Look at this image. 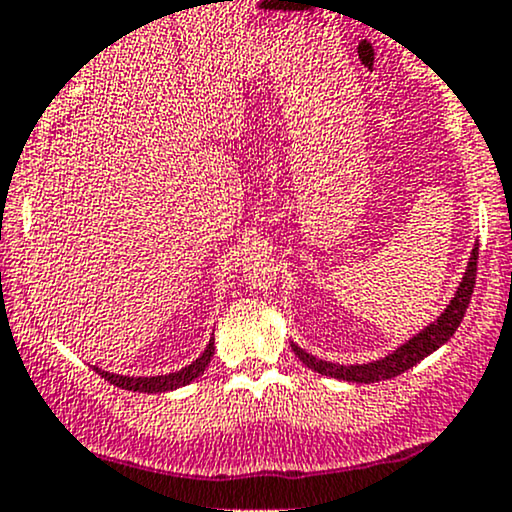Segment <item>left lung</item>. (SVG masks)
Here are the masks:
<instances>
[{"instance_id": "left-lung-1", "label": "left lung", "mask_w": 512, "mask_h": 512, "mask_svg": "<svg viewBox=\"0 0 512 512\" xmlns=\"http://www.w3.org/2000/svg\"><path fill=\"white\" fill-rule=\"evenodd\" d=\"M477 260H479V243L474 245L472 255H469L467 269H464V276L457 286L455 298L448 303V308L440 313L436 322L424 327L419 334L404 342L402 346H397L392 354H387L385 358H378V361L370 363H354V366H344V363H332V361H322V358H315L313 354L301 349L298 344L291 342V349L296 351V356L315 373L327 375V378H337V380H346V383H380V380H390L402 375L404 370L414 368L416 363L424 361L428 354L440 349L452 334L457 332L460 327L464 313L469 308V298L474 293V279H477Z\"/></svg>"}]
</instances>
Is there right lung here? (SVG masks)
Listing matches in <instances>:
<instances>
[{
	"instance_id": "1",
	"label": "right lung",
	"mask_w": 512,
	"mask_h": 512,
	"mask_svg": "<svg viewBox=\"0 0 512 512\" xmlns=\"http://www.w3.org/2000/svg\"><path fill=\"white\" fill-rule=\"evenodd\" d=\"M211 356H214V339H209L207 349L204 354L195 358L190 366L175 370V373H166V375H154V378H134V375H120V373H108V370L101 368H93L101 378L108 380L110 385L122 387V390H132V392H170V390H178L182 385H190L192 380L199 378V375L207 370V366L211 363Z\"/></svg>"
}]
</instances>
